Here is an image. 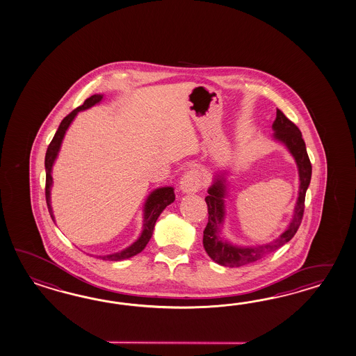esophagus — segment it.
<instances>
[{"label": "esophagus", "mask_w": 356, "mask_h": 356, "mask_svg": "<svg viewBox=\"0 0 356 356\" xmlns=\"http://www.w3.org/2000/svg\"><path fill=\"white\" fill-rule=\"evenodd\" d=\"M202 181L199 170L191 169L188 172L183 174L179 181V188L183 193H196L201 188Z\"/></svg>", "instance_id": "esophagus-1"}]
</instances>
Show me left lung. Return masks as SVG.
Returning <instances> with one entry per match:
<instances>
[{"label": "left lung", "mask_w": 356, "mask_h": 356, "mask_svg": "<svg viewBox=\"0 0 356 356\" xmlns=\"http://www.w3.org/2000/svg\"><path fill=\"white\" fill-rule=\"evenodd\" d=\"M274 141L280 142L295 159L298 170V197L293 209V215L286 231L278 238L257 246H238L227 240L224 236V220H225V199L228 196V181L227 170L215 172L213 184L207 190L205 201L207 204L209 222L204 231V248L207 255L215 263L223 266H241L257 261L259 259L273 252L289 242L298 232L304 215L306 190L312 179V164L306 152L305 142L302 134L296 125L289 118L277 110V118L273 125Z\"/></svg>", "instance_id": "1"}]
</instances>
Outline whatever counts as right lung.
I'll use <instances>...</instances> for the list:
<instances>
[{
    "mask_svg": "<svg viewBox=\"0 0 356 356\" xmlns=\"http://www.w3.org/2000/svg\"><path fill=\"white\" fill-rule=\"evenodd\" d=\"M104 99V95H93L90 99H86L82 106L73 110L69 115L65 116L63 119V122L60 123L58 128V132L55 133L50 146L47 147L46 151V157H44V168H46V202L47 207L50 211L51 218L55 222V216L54 211L51 207V188H52V166L55 164V160L58 159V151L61 147L63 140L65 137L67 128L73 123L75 116L83 110L92 108L95 105L99 104ZM175 200L173 187H160L156 190L152 191L147 196V199L145 201L143 205V227H142L141 234L137 240L133 242L132 245H129L128 248H125L122 251H118L110 255H102L97 257L102 260H108V261H120L125 260L129 257H134L137 254H140L143 248H146V245L149 243V238L152 237L155 223H156L157 218L164 211L168 205H170Z\"/></svg>",
    "mask_w": 356,
    "mask_h": 356,
    "instance_id": "right-lung-1",
    "label": "right lung"
}]
</instances>
